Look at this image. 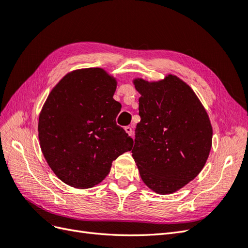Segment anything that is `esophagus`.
Returning <instances> with one entry per match:
<instances>
[{
  "instance_id": "34e87169",
  "label": "esophagus",
  "mask_w": 248,
  "mask_h": 248,
  "mask_svg": "<svg viewBox=\"0 0 248 248\" xmlns=\"http://www.w3.org/2000/svg\"><path fill=\"white\" fill-rule=\"evenodd\" d=\"M125 131L129 134V136H131V137H133L134 134H133V129H132V127L131 126H126L125 127Z\"/></svg>"
}]
</instances>
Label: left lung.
Instances as JSON below:
<instances>
[{
  "label": "left lung",
  "mask_w": 248,
  "mask_h": 248,
  "mask_svg": "<svg viewBox=\"0 0 248 248\" xmlns=\"http://www.w3.org/2000/svg\"><path fill=\"white\" fill-rule=\"evenodd\" d=\"M133 82L140 94V122L132 157L149 188L172 193L204 168L212 146L211 123L191 88L177 77Z\"/></svg>",
  "instance_id": "obj_1"
}]
</instances>
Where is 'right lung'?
I'll return each mask as SVG.
<instances>
[{
    "instance_id": "1",
    "label": "right lung",
    "mask_w": 248,
    "mask_h": 248,
    "mask_svg": "<svg viewBox=\"0 0 248 248\" xmlns=\"http://www.w3.org/2000/svg\"><path fill=\"white\" fill-rule=\"evenodd\" d=\"M117 82L101 68L65 76L52 89L39 116L42 153L59 179L90 188L109 172L111 162L130 151L133 140L117 125L121 104Z\"/></svg>"
}]
</instances>
